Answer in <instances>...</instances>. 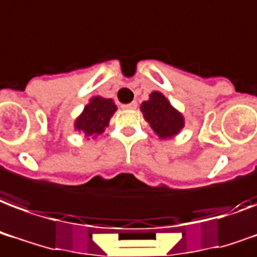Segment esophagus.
I'll return each mask as SVG.
<instances>
[{
  "label": "esophagus",
  "mask_w": 257,
  "mask_h": 257,
  "mask_svg": "<svg viewBox=\"0 0 257 257\" xmlns=\"http://www.w3.org/2000/svg\"><path fill=\"white\" fill-rule=\"evenodd\" d=\"M137 105H138V104H137V101H133V103H130V104H123V105H121V108H124V109H136Z\"/></svg>",
  "instance_id": "esophagus-1"
}]
</instances>
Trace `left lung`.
<instances>
[{
    "mask_svg": "<svg viewBox=\"0 0 257 257\" xmlns=\"http://www.w3.org/2000/svg\"><path fill=\"white\" fill-rule=\"evenodd\" d=\"M141 111L154 133L164 140L172 138L184 127L183 115L176 111L160 92L150 93L149 100L144 101L141 105Z\"/></svg>",
    "mask_w": 257,
    "mask_h": 257,
    "instance_id": "obj_1",
    "label": "left lung"
}]
</instances>
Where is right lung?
<instances>
[{
    "label": "right lung",
    "instance_id": "obj_1",
    "mask_svg": "<svg viewBox=\"0 0 257 257\" xmlns=\"http://www.w3.org/2000/svg\"><path fill=\"white\" fill-rule=\"evenodd\" d=\"M116 111V105L111 99L93 97L90 103L84 108V111L76 120V130L82 131L85 137L101 134L108 126V121Z\"/></svg>",
    "mask_w": 257,
    "mask_h": 257
}]
</instances>
